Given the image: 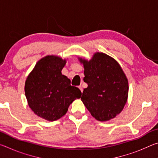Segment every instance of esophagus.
I'll use <instances>...</instances> for the list:
<instances>
[{
    "label": "esophagus",
    "mask_w": 158,
    "mask_h": 158,
    "mask_svg": "<svg viewBox=\"0 0 158 158\" xmlns=\"http://www.w3.org/2000/svg\"><path fill=\"white\" fill-rule=\"evenodd\" d=\"M79 89H80V90H81V92L82 93V92H83V88H82L81 85H79Z\"/></svg>",
    "instance_id": "34e87169"
}]
</instances>
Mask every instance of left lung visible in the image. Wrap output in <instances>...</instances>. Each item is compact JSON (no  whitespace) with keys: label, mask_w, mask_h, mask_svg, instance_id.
Listing matches in <instances>:
<instances>
[{"label":"left lung","mask_w":158,"mask_h":158,"mask_svg":"<svg viewBox=\"0 0 158 158\" xmlns=\"http://www.w3.org/2000/svg\"><path fill=\"white\" fill-rule=\"evenodd\" d=\"M79 60L88 84L81 98L83 103L98 121L114 118L123 109L128 96V81L121 67L103 53H95L90 60Z\"/></svg>","instance_id":"1"}]
</instances>
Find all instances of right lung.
<instances>
[{
  "label": "right lung",
  "mask_w": 158,
  "mask_h": 158,
  "mask_svg": "<svg viewBox=\"0 0 158 158\" xmlns=\"http://www.w3.org/2000/svg\"><path fill=\"white\" fill-rule=\"evenodd\" d=\"M65 63L60 57L47 56L36 63L26 79L24 89L29 107L47 121L60 118L69 105L81 98V90L72 86L70 80L61 73Z\"/></svg>",
  "instance_id": "right-lung-1"
}]
</instances>
